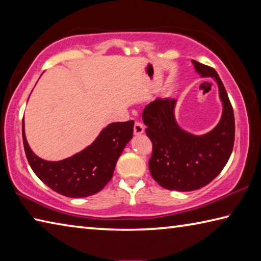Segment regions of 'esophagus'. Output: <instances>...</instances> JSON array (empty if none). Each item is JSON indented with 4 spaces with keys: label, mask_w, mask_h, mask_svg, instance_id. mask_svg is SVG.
I'll use <instances>...</instances> for the list:
<instances>
[{
    "label": "esophagus",
    "mask_w": 261,
    "mask_h": 261,
    "mask_svg": "<svg viewBox=\"0 0 261 261\" xmlns=\"http://www.w3.org/2000/svg\"><path fill=\"white\" fill-rule=\"evenodd\" d=\"M144 131H145V127H144V125L141 124L140 122H136V123H135V127H134V132H135V135H136V136L143 135V134H144Z\"/></svg>",
    "instance_id": "34e87169"
}]
</instances>
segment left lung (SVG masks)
I'll list each match as a JSON object with an SVG mask.
<instances>
[{
    "label": "left lung",
    "mask_w": 261,
    "mask_h": 261,
    "mask_svg": "<svg viewBox=\"0 0 261 261\" xmlns=\"http://www.w3.org/2000/svg\"><path fill=\"white\" fill-rule=\"evenodd\" d=\"M200 77H212L219 87L222 115L218 124L204 135H193L175 118L176 100L155 99L145 107L143 121L153 144L148 167L152 177L167 190L193 191L212 182L231 155L235 140V117L226 88L218 72L192 61Z\"/></svg>",
    "instance_id": "8db88e82"
}]
</instances>
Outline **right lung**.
<instances>
[{
	"label": "right lung",
	"instance_id": "obj_1",
	"mask_svg": "<svg viewBox=\"0 0 261 261\" xmlns=\"http://www.w3.org/2000/svg\"><path fill=\"white\" fill-rule=\"evenodd\" d=\"M134 121L110 123L83 151L64 160L47 161L31 149L23 120L25 154L34 174L50 189L65 197L85 198L101 191L113 177L118 158L134 135Z\"/></svg>",
	"mask_w": 261,
	"mask_h": 261
}]
</instances>
